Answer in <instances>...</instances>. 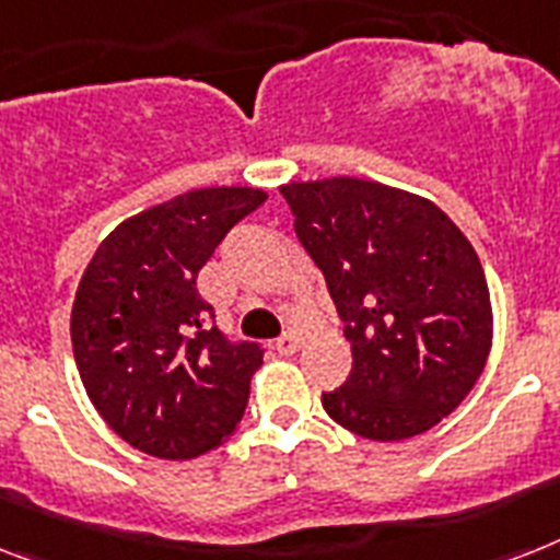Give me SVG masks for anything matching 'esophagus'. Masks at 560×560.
Masks as SVG:
<instances>
[{
	"instance_id": "esophagus-1",
	"label": "esophagus",
	"mask_w": 560,
	"mask_h": 560,
	"mask_svg": "<svg viewBox=\"0 0 560 560\" xmlns=\"http://www.w3.org/2000/svg\"><path fill=\"white\" fill-rule=\"evenodd\" d=\"M299 342H302V339H299V334H295V330H288V334H281L279 339H276V351L284 353V357H290V353L299 351Z\"/></svg>"
}]
</instances>
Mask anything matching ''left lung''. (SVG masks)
Here are the masks:
<instances>
[{
    "label": "left lung",
    "mask_w": 560,
    "mask_h": 560,
    "mask_svg": "<svg viewBox=\"0 0 560 560\" xmlns=\"http://www.w3.org/2000/svg\"><path fill=\"white\" fill-rule=\"evenodd\" d=\"M330 290L351 376L322 406L359 438L434 429L483 374L492 302L469 238L438 203L362 177L279 189Z\"/></svg>",
    "instance_id": "left-lung-1"
}]
</instances>
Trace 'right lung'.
I'll return each instance as SVG.
<instances>
[{
  "instance_id": "add662e5",
  "label": "right lung",
  "mask_w": 560,
  "mask_h": 560,
  "mask_svg": "<svg viewBox=\"0 0 560 560\" xmlns=\"http://www.w3.org/2000/svg\"><path fill=\"white\" fill-rule=\"evenodd\" d=\"M265 201L253 186L177 195L126 218L85 267L71 307L77 371L108 429L140 452L192 460L238 429L265 351L218 330L198 272Z\"/></svg>"
}]
</instances>
